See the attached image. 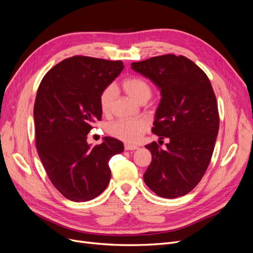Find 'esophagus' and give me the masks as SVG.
I'll list each match as a JSON object with an SVG mask.
<instances>
[{
  "instance_id": "34e87169",
  "label": "esophagus",
  "mask_w": 253,
  "mask_h": 253,
  "mask_svg": "<svg viewBox=\"0 0 253 253\" xmlns=\"http://www.w3.org/2000/svg\"><path fill=\"white\" fill-rule=\"evenodd\" d=\"M125 149L127 150V151H134V150H137L138 149V147L135 144H129V143H126L125 144Z\"/></svg>"
}]
</instances>
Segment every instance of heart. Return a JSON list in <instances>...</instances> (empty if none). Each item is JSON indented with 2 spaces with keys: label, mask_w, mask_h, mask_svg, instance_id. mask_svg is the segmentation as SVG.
Returning a JSON list of instances; mask_svg holds the SVG:
<instances>
[{
  "label": "heart",
  "mask_w": 253,
  "mask_h": 253,
  "mask_svg": "<svg viewBox=\"0 0 253 253\" xmlns=\"http://www.w3.org/2000/svg\"><path fill=\"white\" fill-rule=\"evenodd\" d=\"M121 86L126 93L140 102L144 99L149 100L152 95V88L149 83L140 77H128L121 83ZM114 88L105 87L99 96V105L104 114H109L113 108ZM148 124L142 119H118L108 126V132L116 138L126 142L138 141L141 136L147 132Z\"/></svg>",
  "instance_id": "heart-1"
}]
</instances>
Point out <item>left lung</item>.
I'll list each match as a JSON object with an SVG mask.
<instances>
[{
    "instance_id": "1",
    "label": "left lung",
    "mask_w": 253,
    "mask_h": 253,
    "mask_svg": "<svg viewBox=\"0 0 253 253\" xmlns=\"http://www.w3.org/2000/svg\"><path fill=\"white\" fill-rule=\"evenodd\" d=\"M131 67L160 89L152 132L170 139L165 149L156 141L145 145L152 162L144 182L160 197L186 195L206 173L218 133L217 102L210 80L193 61L172 53L134 62Z\"/></svg>"
}]
</instances>
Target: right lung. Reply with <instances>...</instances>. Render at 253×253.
<instances>
[{"label": "right lung", "instance_id": "1", "mask_svg": "<svg viewBox=\"0 0 253 253\" xmlns=\"http://www.w3.org/2000/svg\"><path fill=\"white\" fill-rule=\"evenodd\" d=\"M121 61L74 56L44 76L34 106L36 147L51 183L67 200H94L111 179L109 160L124 143L104 137L101 144L86 142L102 111L101 91L124 70Z\"/></svg>", "mask_w": 253, "mask_h": 253}]
</instances>
